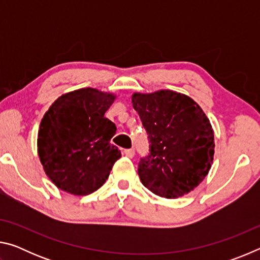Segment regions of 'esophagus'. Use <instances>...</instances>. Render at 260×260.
<instances>
[{
    "instance_id": "34e87169",
    "label": "esophagus",
    "mask_w": 260,
    "mask_h": 260,
    "mask_svg": "<svg viewBox=\"0 0 260 260\" xmlns=\"http://www.w3.org/2000/svg\"><path fill=\"white\" fill-rule=\"evenodd\" d=\"M124 152H125V155L128 157V158H133L134 157V153H135L134 149H126Z\"/></svg>"
}]
</instances>
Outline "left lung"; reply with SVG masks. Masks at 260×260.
I'll use <instances>...</instances> for the list:
<instances>
[{"label":"left lung","instance_id":"1","mask_svg":"<svg viewBox=\"0 0 260 260\" xmlns=\"http://www.w3.org/2000/svg\"><path fill=\"white\" fill-rule=\"evenodd\" d=\"M132 103L148 133L150 150L138 173L143 186L165 199L195 189L211 169L214 135L195 101L173 90L134 93Z\"/></svg>","mask_w":260,"mask_h":260}]
</instances>
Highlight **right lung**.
I'll use <instances>...</instances> for the list:
<instances>
[{"instance_id": "right-lung-1", "label": "right lung", "mask_w": 260, "mask_h": 260, "mask_svg": "<svg viewBox=\"0 0 260 260\" xmlns=\"http://www.w3.org/2000/svg\"><path fill=\"white\" fill-rule=\"evenodd\" d=\"M116 96L95 88L61 95L43 116L38 153L60 190L89 195L103 186L121 152L111 144L117 127L104 113Z\"/></svg>"}]
</instances>
